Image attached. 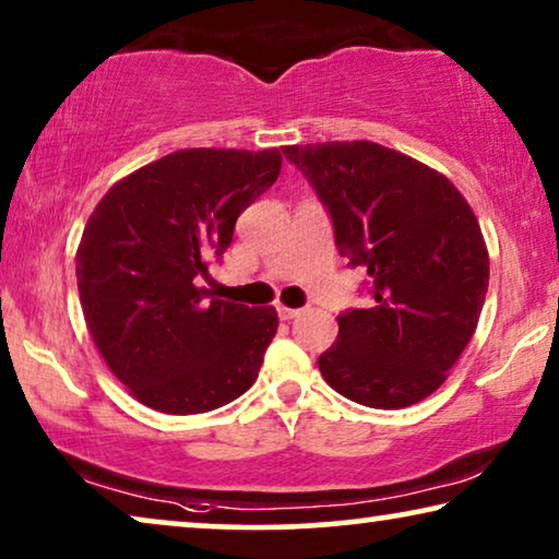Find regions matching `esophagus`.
Listing matches in <instances>:
<instances>
[{"instance_id":"esophagus-1","label":"esophagus","mask_w":559,"mask_h":559,"mask_svg":"<svg viewBox=\"0 0 559 559\" xmlns=\"http://www.w3.org/2000/svg\"><path fill=\"white\" fill-rule=\"evenodd\" d=\"M301 313L298 311V308H288V306H278V316L283 321H290V319H296V316Z\"/></svg>"}]
</instances>
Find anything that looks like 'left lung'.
<instances>
[{
    "instance_id": "1",
    "label": "left lung",
    "mask_w": 559,
    "mask_h": 559,
    "mask_svg": "<svg viewBox=\"0 0 559 559\" xmlns=\"http://www.w3.org/2000/svg\"><path fill=\"white\" fill-rule=\"evenodd\" d=\"M329 207L338 253L369 273L371 301L338 316L321 377L371 409H404L444 384L479 323L489 253L447 175L369 140L288 145Z\"/></svg>"
}]
</instances>
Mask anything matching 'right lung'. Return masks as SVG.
Masks as SVG:
<instances>
[{
	"mask_svg": "<svg viewBox=\"0 0 559 559\" xmlns=\"http://www.w3.org/2000/svg\"><path fill=\"white\" fill-rule=\"evenodd\" d=\"M271 150H175L115 182L78 246L90 336L140 404L203 414L246 394L276 336L273 306L207 298L200 278L281 173Z\"/></svg>",
	"mask_w": 559,
	"mask_h": 559,
	"instance_id": "obj_1",
	"label": "right lung"
}]
</instances>
